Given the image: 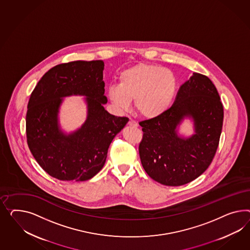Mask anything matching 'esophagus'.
<instances>
[{"mask_svg": "<svg viewBox=\"0 0 250 250\" xmlns=\"http://www.w3.org/2000/svg\"><path fill=\"white\" fill-rule=\"evenodd\" d=\"M128 125H130V126H135V127H136V126H137V123L134 121V120H132V119H130L128 122Z\"/></svg>", "mask_w": 250, "mask_h": 250, "instance_id": "34e87169", "label": "esophagus"}]
</instances>
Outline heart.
Listing matches in <instances>:
<instances>
[{"label": "heart", "mask_w": 250, "mask_h": 250, "mask_svg": "<svg viewBox=\"0 0 250 250\" xmlns=\"http://www.w3.org/2000/svg\"><path fill=\"white\" fill-rule=\"evenodd\" d=\"M177 89L175 74L154 63H140L119 75V84L107 89L109 100L119 110H126L134 100L135 113L144 118L164 114L174 100Z\"/></svg>", "instance_id": "obj_1"}]
</instances>
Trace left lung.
<instances>
[{"instance_id": "1", "label": "left lung", "mask_w": 250, "mask_h": 250, "mask_svg": "<svg viewBox=\"0 0 250 250\" xmlns=\"http://www.w3.org/2000/svg\"><path fill=\"white\" fill-rule=\"evenodd\" d=\"M185 116L195 122L196 134L188 140L176 135ZM224 110L216 86L204 74L194 73L182 84L173 105L155 118L140 122L139 155L152 179L178 187L195 180L208 168L218 147Z\"/></svg>"}]
</instances>
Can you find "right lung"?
<instances>
[{
    "label": "right lung",
    "mask_w": 250,
    "mask_h": 250,
    "mask_svg": "<svg viewBox=\"0 0 250 250\" xmlns=\"http://www.w3.org/2000/svg\"><path fill=\"white\" fill-rule=\"evenodd\" d=\"M104 62L74 61L43 74L32 92L26 113V138L34 159L48 175L62 181H86L104 167L108 147L128 122L110 115L103 81ZM85 95L88 116L84 125L63 135L57 123L61 97Z\"/></svg>",
    "instance_id": "right-lung-1"
}]
</instances>
